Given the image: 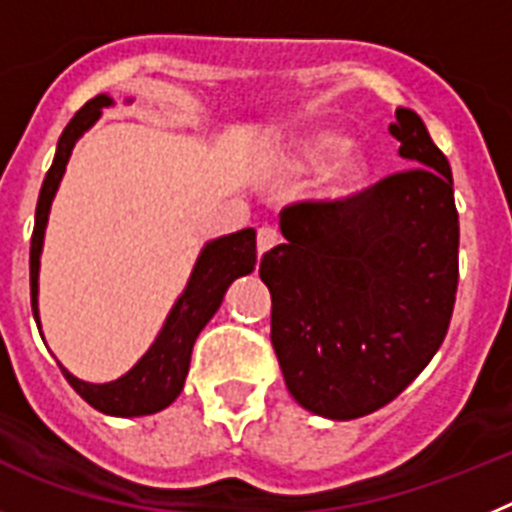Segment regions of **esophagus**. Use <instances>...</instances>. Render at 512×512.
I'll return each instance as SVG.
<instances>
[{"instance_id":"1","label":"esophagus","mask_w":512,"mask_h":512,"mask_svg":"<svg viewBox=\"0 0 512 512\" xmlns=\"http://www.w3.org/2000/svg\"><path fill=\"white\" fill-rule=\"evenodd\" d=\"M275 244H278V231L273 229V226H260L257 229V252H268L273 250Z\"/></svg>"}]
</instances>
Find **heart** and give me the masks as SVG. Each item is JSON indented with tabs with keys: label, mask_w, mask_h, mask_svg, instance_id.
<instances>
[{
	"label": "heart",
	"mask_w": 512,
	"mask_h": 512,
	"mask_svg": "<svg viewBox=\"0 0 512 512\" xmlns=\"http://www.w3.org/2000/svg\"><path fill=\"white\" fill-rule=\"evenodd\" d=\"M342 145H345V139H342L340 133H311L304 141H299L296 151L291 154V167H296V170H314V167L331 159ZM363 172H366V157L355 146H346L332 160L330 170L324 175V185H327L330 193H345V190H350L355 182L361 180Z\"/></svg>",
	"instance_id": "b5f03b06"
}]
</instances>
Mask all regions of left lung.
<instances>
[{
    "instance_id": "1",
    "label": "left lung",
    "mask_w": 512,
    "mask_h": 512,
    "mask_svg": "<svg viewBox=\"0 0 512 512\" xmlns=\"http://www.w3.org/2000/svg\"><path fill=\"white\" fill-rule=\"evenodd\" d=\"M389 133L412 167L348 198L286 206V244L260 260L288 391L330 420L397 399L441 348L456 301L451 164L412 110Z\"/></svg>"
}]
</instances>
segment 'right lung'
I'll return each mask as SVG.
<instances>
[{
	"label": "right lung",
	"instance_id": "right-lung-1",
	"mask_svg": "<svg viewBox=\"0 0 512 512\" xmlns=\"http://www.w3.org/2000/svg\"><path fill=\"white\" fill-rule=\"evenodd\" d=\"M110 102L113 100L108 95H97L77 110V115L66 123L64 133H61L56 157H53L51 170L46 172V180H43L38 206H35L33 239H30V301H33L35 322H38V265H41L43 234H46L53 195H56L77 139L100 118V110L108 108ZM255 260L257 244L252 229H242L237 234L208 242L198 262H195L188 288L172 306L159 337L154 340L149 353L126 376L110 381V384H87V381L74 379L66 368H61L66 381L74 386V391L84 402L105 412V415L141 417L170 407L180 397L185 376H188L195 337L201 335L208 319L216 314L229 283L239 275L252 273Z\"/></svg>",
	"mask_w": 512,
	"mask_h": 512
}]
</instances>
